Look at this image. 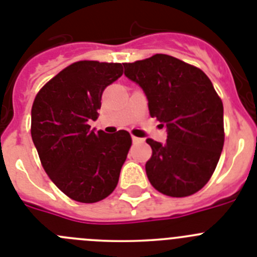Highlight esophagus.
Here are the masks:
<instances>
[{
    "label": "esophagus",
    "instance_id": "esophagus-1",
    "mask_svg": "<svg viewBox=\"0 0 257 257\" xmlns=\"http://www.w3.org/2000/svg\"><path fill=\"white\" fill-rule=\"evenodd\" d=\"M133 142L136 144V143H142L143 139H140V138H136V136H133Z\"/></svg>",
    "mask_w": 257,
    "mask_h": 257
}]
</instances>
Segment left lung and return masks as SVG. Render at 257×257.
Here are the masks:
<instances>
[{"mask_svg": "<svg viewBox=\"0 0 257 257\" xmlns=\"http://www.w3.org/2000/svg\"><path fill=\"white\" fill-rule=\"evenodd\" d=\"M123 67L124 76L144 90L152 117L167 126L165 144L147 139L149 181L165 196H192L208 183L221 156V99L203 70L174 56L156 54Z\"/></svg>", "mask_w": 257, "mask_h": 257, "instance_id": "left-lung-1", "label": "left lung"}]
</instances>
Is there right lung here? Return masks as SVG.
Returning <instances> with one entry per match:
<instances>
[{
  "instance_id": "obj_1",
  "label": "right lung",
  "mask_w": 257,
  "mask_h": 257,
  "mask_svg": "<svg viewBox=\"0 0 257 257\" xmlns=\"http://www.w3.org/2000/svg\"><path fill=\"white\" fill-rule=\"evenodd\" d=\"M123 74L121 63L81 60L59 72L37 92L31 135L41 165L70 199L95 203L115 189L133 144L131 135L91 130L106 86Z\"/></svg>"
}]
</instances>
